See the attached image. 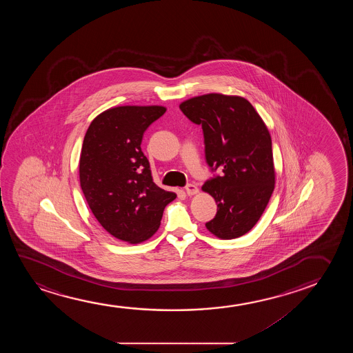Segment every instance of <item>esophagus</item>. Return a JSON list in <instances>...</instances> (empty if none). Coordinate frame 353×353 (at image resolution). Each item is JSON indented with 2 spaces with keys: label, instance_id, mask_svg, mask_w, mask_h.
Listing matches in <instances>:
<instances>
[{
  "label": "esophagus",
  "instance_id": "esophagus-1",
  "mask_svg": "<svg viewBox=\"0 0 353 353\" xmlns=\"http://www.w3.org/2000/svg\"><path fill=\"white\" fill-rule=\"evenodd\" d=\"M185 193L188 194L189 196L194 195V194H198L199 188L195 184H187L185 185Z\"/></svg>",
  "mask_w": 353,
  "mask_h": 353
}]
</instances>
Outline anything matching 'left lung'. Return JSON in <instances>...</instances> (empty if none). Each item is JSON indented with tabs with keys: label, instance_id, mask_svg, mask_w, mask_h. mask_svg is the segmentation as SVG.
Wrapping results in <instances>:
<instances>
[{
	"label": "left lung",
	"instance_id": "8db88e82",
	"mask_svg": "<svg viewBox=\"0 0 353 353\" xmlns=\"http://www.w3.org/2000/svg\"><path fill=\"white\" fill-rule=\"evenodd\" d=\"M201 125L208 166L219 174L203 185L217 203L206 223L214 236L230 240L256 225L275 188L270 132L245 97L205 94L179 105Z\"/></svg>",
	"mask_w": 353,
	"mask_h": 353
}]
</instances>
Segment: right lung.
Wrapping results in <instances>:
<instances>
[{
    "mask_svg": "<svg viewBox=\"0 0 353 353\" xmlns=\"http://www.w3.org/2000/svg\"><path fill=\"white\" fill-rule=\"evenodd\" d=\"M163 106H118L90 123L79 158V181L88 205L112 236L140 243L153 236L176 194L153 182L141 150L147 128Z\"/></svg>",
    "mask_w": 353,
    "mask_h": 353,
    "instance_id": "1",
    "label": "right lung"
}]
</instances>
